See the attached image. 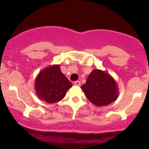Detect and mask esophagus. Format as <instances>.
Returning <instances> with one entry per match:
<instances>
[{"mask_svg":"<svg viewBox=\"0 0 149 149\" xmlns=\"http://www.w3.org/2000/svg\"><path fill=\"white\" fill-rule=\"evenodd\" d=\"M73 84H74V85H76V86H80V82L78 81V80H77V81H75L74 83H73Z\"/></svg>","mask_w":149,"mask_h":149,"instance_id":"34e87169","label":"esophagus"}]
</instances>
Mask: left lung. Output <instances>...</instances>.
Listing matches in <instances>:
<instances>
[{"label":"left lung","mask_w":149,"mask_h":149,"mask_svg":"<svg viewBox=\"0 0 149 149\" xmlns=\"http://www.w3.org/2000/svg\"><path fill=\"white\" fill-rule=\"evenodd\" d=\"M81 89L88 100L97 107L109 105L115 102L119 96L114 78L100 69H94L92 71Z\"/></svg>","instance_id":"1"}]
</instances>
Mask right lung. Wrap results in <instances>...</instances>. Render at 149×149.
<instances>
[{"mask_svg":"<svg viewBox=\"0 0 149 149\" xmlns=\"http://www.w3.org/2000/svg\"><path fill=\"white\" fill-rule=\"evenodd\" d=\"M72 83L61 73L59 64L51 65L39 72L35 80L37 97L47 103H56L62 100Z\"/></svg>","mask_w":149,"mask_h":149,"instance_id":"add662e5","label":"right lung"}]
</instances>
